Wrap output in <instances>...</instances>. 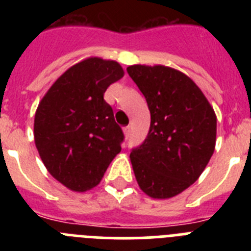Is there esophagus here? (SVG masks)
<instances>
[{"instance_id": "esophagus-1", "label": "esophagus", "mask_w": 251, "mask_h": 251, "mask_svg": "<svg viewBox=\"0 0 251 251\" xmlns=\"http://www.w3.org/2000/svg\"><path fill=\"white\" fill-rule=\"evenodd\" d=\"M123 132H124V137H126V138H128V137L130 136V127L123 128Z\"/></svg>"}]
</instances>
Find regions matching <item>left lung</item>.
Masks as SVG:
<instances>
[{
    "label": "left lung",
    "mask_w": 251,
    "mask_h": 251,
    "mask_svg": "<svg viewBox=\"0 0 251 251\" xmlns=\"http://www.w3.org/2000/svg\"><path fill=\"white\" fill-rule=\"evenodd\" d=\"M127 72L151 112L147 138L130 152L142 191L171 199L201 176L216 143V114L191 77L165 65H130Z\"/></svg>",
    "instance_id": "1"
}]
</instances>
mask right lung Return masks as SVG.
Returning a JSON list of instances; mask_svg holds the SVG:
<instances>
[{
    "label": "right lung",
    "instance_id": "right-lung-1",
    "mask_svg": "<svg viewBox=\"0 0 251 251\" xmlns=\"http://www.w3.org/2000/svg\"><path fill=\"white\" fill-rule=\"evenodd\" d=\"M123 75L114 60L88 57L60 75L40 100L35 145L49 174L72 191L95 187L121 152L123 132L103 97Z\"/></svg>",
    "mask_w": 251,
    "mask_h": 251
}]
</instances>
